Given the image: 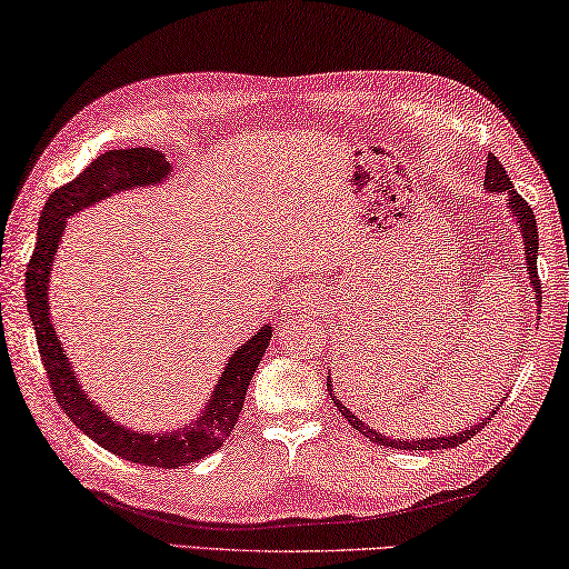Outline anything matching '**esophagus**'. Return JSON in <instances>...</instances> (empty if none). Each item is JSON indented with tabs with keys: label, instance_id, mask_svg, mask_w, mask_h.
I'll return each mask as SVG.
<instances>
[{
	"label": "esophagus",
	"instance_id": "esophagus-1",
	"mask_svg": "<svg viewBox=\"0 0 569 569\" xmlns=\"http://www.w3.org/2000/svg\"><path fill=\"white\" fill-rule=\"evenodd\" d=\"M315 300H318V292H315V287L307 284V282L295 284L292 290L287 292V305H290V310H295V312L310 310Z\"/></svg>",
	"mask_w": 569,
	"mask_h": 569
}]
</instances>
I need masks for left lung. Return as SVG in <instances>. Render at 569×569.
I'll use <instances>...</instances> for the list:
<instances>
[{
  "label": "left lung",
  "instance_id": "left-lung-1",
  "mask_svg": "<svg viewBox=\"0 0 569 569\" xmlns=\"http://www.w3.org/2000/svg\"><path fill=\"white\" fill-rule=\"evenodd\" d=\"M483 186H487L489 193H499V197H507V209L511 213V219L521 231V241H525V259H527V279L529 284H532V300L537 305V315H539V307H542V287H539V277H537V251H539V231H537V221H535V211L529 209V203L519 197L515 191V186H511V179L505 171V166L499 163V158L495 153H489L487 158V176H483ZM328 390H330V398L332 403L338 406V411L348 418V423L360 431L366 439L376 441L380 446H396V449H406V451H436V449H453V446H459L463 441H469L477 436L487 421H491V411L489 418H483V421H477L469 428H461L459 433H451V436H421V439H390V436L376 431V428L368 426L366 421H360V418L350 411V408L342 403V400L335 396L332 390V380H330V372H328Z\"/></svg>",
  "mask_w": 569,
  "mask_h": 569
}]
</instances>
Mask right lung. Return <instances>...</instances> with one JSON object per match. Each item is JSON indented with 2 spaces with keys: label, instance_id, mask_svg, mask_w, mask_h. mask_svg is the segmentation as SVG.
<instances>
[{
  "label": "right lung",
  "instance_id": "add662e5",
  "mask_svg": "<svg viewBox=\"0 0 569 569\" xmlns=\"http://www.w3.org/2000/svg\"><path fill=\"white\" fill-rule=\"evenodd\" d=\"M171 173L173 166L169 158L161 151H153V148H123V151L98 156L78 179L50 193L42 209L40 227H37V247L24 274L27 310H30V320L34 325L42 366L48 370L52 393L62 411L102 449L126 461L161 469H179L199 461L221 449L223 441L229 439L234 423L239 421L241 408H244V396L251 378H254V370L269 340H272V325L259 328L231 352V358L223 362V372L213 386L207 406L201 408L197 418H191V423L176 428V431H133V428L120 426L116 418H110L82 390L78 372H74L70 358L64 356L62 342L54 332L48 295L52 262L58 257L64 223L72 213L96 207L98 201L113 197L118 191L163 183L171 179Z\"/></svg>",
  "mask_w": 569,
  "mask_h": 569
}]
</instances>
